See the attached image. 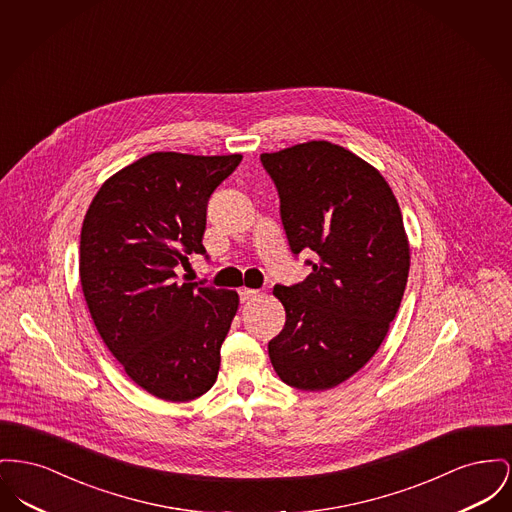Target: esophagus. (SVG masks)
<instances>
[{"instance_id": "obj_1", "label": "esophagus", "mask_w": 512, "mask_h": 512, "mask_svg": "<svg viewBox=\"0 0 512 512\" xmlns=\"http://www.w3.org/2000/svg\"><path fill=\"white\" fill-rule=\"evenodd\" d=\"M240 300L245 303V301L255 300V298H259L261 296V292L259 290H253V288H240Z\"/></svg>"}]
</instances>
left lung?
<instances>
[{
  "instance_id": "1",
  "label": "left lung",
  "mask_w": 512,
  "mask_h": 512,
  "mask_svg": "<svg viewBox=\"0 0 512 512\" xmlns=\"http://www.w3.org/2000/svg\"><path fill=\"white\" fill-rule=\"evenodd\" d=\"M261 164L290 251L315 253L303 282L274 286L286 323L269 358L286 385L327 391L373 358L400 307L410 271L400 207L373 166L327 141L265 152Z\"/></svg>"
}]
</instances>
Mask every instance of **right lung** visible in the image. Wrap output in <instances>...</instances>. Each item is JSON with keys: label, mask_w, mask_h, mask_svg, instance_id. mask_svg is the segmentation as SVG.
Segmentation results:
<instances>
[{"label": "right lung", "mask_w": 512, "mask_h": 512, "mask_svg": "<svg viewBox=\"0 0 512 512\" xmlns=\"http://www.w3.org/2000/svg\"><path fill=\"white\" fill-rule=\"evenodd\" d=\"M241 154L152 152L98 189L85 216L79 276L96 331L125 373L162 400L211 389L240 298L207 280L180 282L203 236L214 189Z\"/></svg>", "instance_id": "add662e5"}]
</instances>
